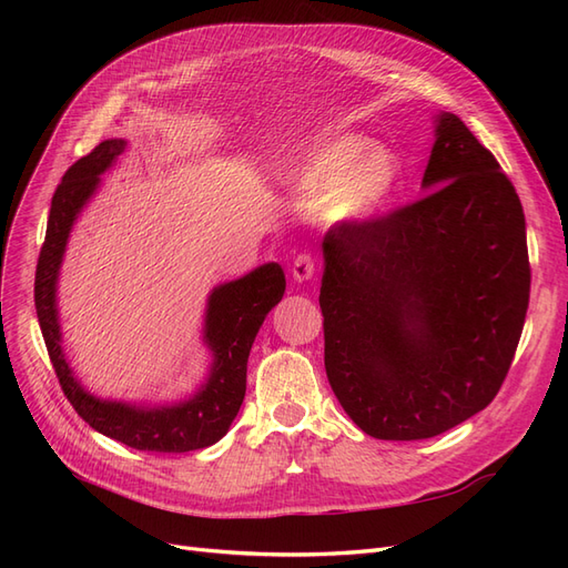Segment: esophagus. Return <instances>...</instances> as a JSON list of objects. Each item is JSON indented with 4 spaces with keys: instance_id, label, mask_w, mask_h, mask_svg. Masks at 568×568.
Segmentation results:
<instances>
[{
    "instance_id": "esophagus-1",
    "label": "esophagus",
    "mask_w": 568,
    "mask_h": 568,
    "mask_svg": "<svg viewBox=\"0 0 568 568\" xmlns=\"http://www.w3.org/2000/svg\"><path fill=\"white\" fill-rule=\"evenodd\" d=\"M291 274H294L296 282H307L317 274V261L313 253H298L294 265H291Z\"/></svg>"
}]
</instances>
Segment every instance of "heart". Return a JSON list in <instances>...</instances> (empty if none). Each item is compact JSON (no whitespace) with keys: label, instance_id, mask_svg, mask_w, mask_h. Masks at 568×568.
Instances as JSON below:
<instances>
[{"label":"heart","instance_id":"1","mask_svg":"<svg viewBox=\"0 0 568 568\" xmlns=\"http://www.w3.org/2000/svg\"><path fill=\"white\" fill-rule=\"evenodd\" d=\"M398 178L400 165L390 151L369 146L363 136H338L301 170L296 192L311 209L326 205L334 220L363 222L384 209Z\"/></svg>","mask_w":568,"mask_h":568}]
</instances>
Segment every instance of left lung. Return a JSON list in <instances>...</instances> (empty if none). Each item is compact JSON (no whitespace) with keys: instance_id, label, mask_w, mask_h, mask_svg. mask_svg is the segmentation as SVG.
I'll return each instance as SVG.
<instances>
[{"instance_id":"1","label":"left lung","mask_w":568,"mask_h":568,"mask_svg":"<svg viewBox=\"0 0 568 568\" xmlns=\"http://www.w3.org/2000/svg\"><path fill=\"white\" fill-rule=\"evenodd\" d=\"M432 193L324 236V369L382 440L438 436L488 407L530 296L526 220L493 153L443 113Z\"/></svg>"}]
</instances>
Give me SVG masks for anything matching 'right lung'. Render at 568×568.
<instances>
[{"instance_id":"obj_1","label":"right lung","mask_w":568,"mask_h":568,"mask_svg":"<svg viewBox=\"0 0 568 568\" xmlns=\"http://www.w3.org/2000/svg\"><path fill=\"white\" fill-rule=\"evenodd\" d=\"M125 149L123 140H106L65 170L51 199L44 244L36 270V311L51 365L61 390L78 415L99 434L146 453H189L209 448L227 434L246 393V363L265 315L284 296L286 280L277 263L253 270L246 277L213 291L205 315V341L215 355L211 379L194 398L173 407H134L99 400L84 390L61 351L57 320V274L63 248L80 209L94 194L99 175Z\"/></svg>"}]
</instances>
